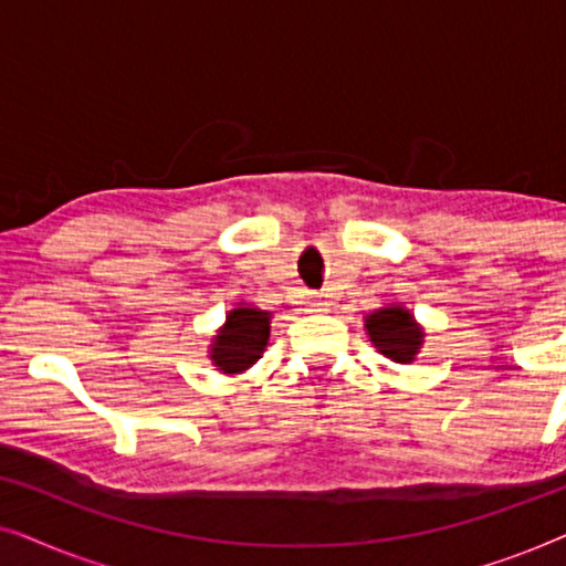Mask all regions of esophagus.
Wrapping results in <instances>:
<instances>
[{"instance_id":"obj_1","label":"esophagus","mask_w":566,"mask_h":566,"mask_svg":"<svg viewBox=\"0 0 566 566\" xmlns=\"http://www.w3.org/2000/svg\"><path fill=\"white\" fill-rule=\"evenodd\" d=\"M308 312H327V301H322V296H312L308 298Z\"/></svg>"}]
</instances>
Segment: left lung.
Here are the masks:
<instances>
[{
  "mask_svg": "<svg viewBox=\"0 0 566 566\" xmlns=\"http://www.w3.org/2000/svg\"><path fill=\"white\" fill-rule=\"evenodd\" d=\"M370 343L384 353L386 358L397 363H409L415 358L417 347L422 343V329L417 327L412 314L399 306L378 308L366 319Z\"/></svg>",
  "mask_w": 566,
  "mask_h": 566,
  "instance_id": "8db88e82",
  "label": "left lung"
}]
</instances>
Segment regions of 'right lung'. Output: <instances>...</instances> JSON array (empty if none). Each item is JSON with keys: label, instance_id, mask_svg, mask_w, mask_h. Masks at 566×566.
<instances>
[{"label": "right lung", "instance_id": "right-lung-1", "mask_svg": "<svg viewBox=\"0 0 566 566\" xmlns=\"http://www.w3.org/2000/svg\"><path fill=\"white\" fill-rule=\"evenodd\" d=\"M270 337V316L260 308H234L216 335L211 358L223 374L247 370L265 350Z\"/></svg>", "mask_w": 566, "mask_h": 566}]
</instances>
